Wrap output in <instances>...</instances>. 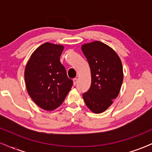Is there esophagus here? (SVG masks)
Segmentation results:
<instances>
[{"instance_id":"esophagus-1","label":"esophagus","mask_w":152,"mask_h":152,"mask_svg":"<svg viewBox=\"0 0 152 152\" xmlns=\"http://www.w3.org/2000/svg\"><path fill=\"white\" fill-rule=\"evenodd\" d=\"M73 82H74V86H76V84H77V82H78V78H74V80H73Z\"/></svg>"}]
</instances>
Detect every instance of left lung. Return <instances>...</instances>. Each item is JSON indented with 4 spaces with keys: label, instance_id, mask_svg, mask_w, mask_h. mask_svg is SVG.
I'll use <instances>...</instances> for the list:
<instances>
[{
    "label": "left lung",
    "instance_id": "8db88e82",
    "mask_svg": "<svg viewBox=\"0 0 152 152\" xmlns=\"http://www.w3.org/2000/svg\"><path fill=\"white\" fill-rule=\"evenodd\" d=\"M81 50L88 61L91 83L83 98L87 107L95 114L105 111L118 96L123 83L121 59L112 48L101 42L84 43Z\"/></svg>",
    "mask_w": 152,
    "mask_h": 152
}]
</instances>
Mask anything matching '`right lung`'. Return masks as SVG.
Segmentation results:
<instances>
[{
	"mask_svg": "<svg viewBox=\"0 0 152 152\" xmlns=\"http://www.w3.org/2000/svg\"><path fill=\"white\" fill-rule=\"evenodd\" d=\"M64 48L62 45L43 43L31 54L25 68L28 94L46 111H53L61 105L73 85L60 62Z\"/></svg>",
	"mask_w": 152,
	"mask_h": 152,
	"instance_id": "add662e5",
	"label": "right lung"
}]
</instances>
